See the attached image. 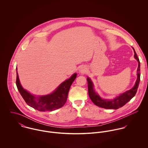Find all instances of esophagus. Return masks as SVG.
Returning a JSON list of instances; mask_svg holds the SVG:
<instances>
[{"instance_id":"esophagus-1","label":"esophagus","mask_w":148,"mask_h":148,"mask_svg":"<svg viewBox=\"0 0 148 148\" xmlns=\"http://www.w3.org/2000/svg\"><path fill=\"white\" fill-rule=\"evenodd\" d=\"M86 72V68L84 66H81L79 68V72L81 73H84Z\"/></svg>"}]
</instances>
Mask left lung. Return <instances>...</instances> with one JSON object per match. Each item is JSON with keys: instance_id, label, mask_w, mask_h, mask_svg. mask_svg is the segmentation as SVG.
Returning <instances> with one entry per match:
<instances>
[{"instance_id": "1", "label": "left lung", "mask_w": 148, "mask_h": 148, "mask_svg": "<svg viewBox=\"0 0 148 148\" xmlns=\"http://www.w3.org/2000/svg\"><path fill=\"white\" fill-rule=\"evenodd\" d=\"M133 49L134 53V57L137 60L138 65L137 70V80L134 86L132 89L120 94L119 96H116L113 99H104L101 98L99 95V94L96 92L94 89V84L92 81L89 77H87L86 79L88 82L89 96L92 101L96 106L105 109H117L126 104L128 101H129L135 96L140 80V62L134 49L133 48Z\"/></svg>"}]
</instances>
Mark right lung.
<instances>
[{
    "label": "right lung",
    "mask_w": 148,
    "mask_h": 148,
    "mask_svg": "<svg viewBox=\"0 0 148 148\" xmlns=\"http://www.w3.org/2000/svg\"><path fill=\"white\" fill-rule=\"evenodd\" d=\"M16 69V86L22 97L28 106L40 112L52 111L62 107L66 101L71 86L77 76L76 73L73 74L50 94L36 96L23 88L18 76L17 68Z\"/></svg>",
    "instance_id": "right-lung-1"
}]
</instances>
